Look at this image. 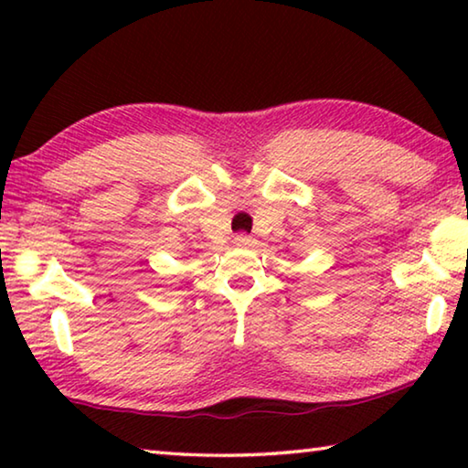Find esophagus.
I'll list each match as a JSON object with an SVG mask.
<instances>
[{
    "label": "esophagus",
    "instance_id": "esophagus-1",
    "mask_svg": "<svg viewBox=\"0 0 468 468\" xmlns=\"http://www.w3.org/2000/svg\"><path fill=\"white\" fill-rule=\"evenodd\" d=\"M233 243L237 245V248H250V245H253L256 241H253L251 237H248V235H235Z\"/></svg>",
    "mask_w": 468,
    "mask_h": 468
}]
</instances>
